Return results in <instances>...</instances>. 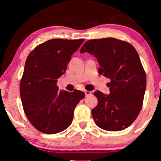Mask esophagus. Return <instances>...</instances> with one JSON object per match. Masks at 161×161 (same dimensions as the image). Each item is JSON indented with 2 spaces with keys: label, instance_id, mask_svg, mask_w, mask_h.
Returning a JSON list of instances; mask_svg holds the SVG:
<instances>
[{
  "label": "esophagus",
  "instance_id": "34e87169",
  "mask_svg": "<svg viewBox=\"0 0 161 161\" xmlns=\"http://www.w3.org/2000/svg\"><path fill=\"white\" fill-rule=\"evenodd\" d=\"M85 94H86V97H89L92 94V92L89 91H85Z\"/></svg>",
  "mask_w": 161,
  "mask_h": 161
}]
</instances>
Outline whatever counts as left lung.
<instances>
[{
  "mask_svg": "<svg viewBox=\"0 0 161 161\" xmlns=\"http://www.w3.org/2000/svg\"><path fill=\"white\" fill-rule=\"evenodd\" d=\"M87 52L98 61V73L111 79L110 94L94 92L98 100L92 110L96 125L108 131L129 127L142 110L147 78L136 50L127 42L114 38L86 42L80 53Z\"/></svg>",
  "mask_w": 161,
  "mask_h": 161,
  "instance_id": "8db88e82",
  "label": "left lung"
}]
</instances>
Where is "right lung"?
<instances>
[{
    "mask_svg": "<svg viewBox=\"0 0 161 161\" xmlns=\"http://www.w3.org/2000/svg\"><path fill=\"white\" fill-rule=\"evenodd\" d=\"M83 42L50 39L36 46L26 59L19 85L22 104L28 120L42 133L55 134L67 129L75 106L84 98L83 92H58L56 85Z\"/></svg>",
    "mask_w": 161,
    "mask_h": 161,
    "instance_id": "1",
    "label": "right lung"
}]
</instances>
